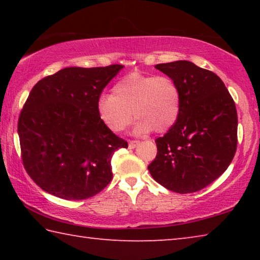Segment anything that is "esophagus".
<instances>
[{
    "mask_svg": "<svg viewBox=\"0 0 260 260\" xmlns=\"http://www.w3.org/2000/svg\"><path fill=\"white\" fill-rule=\"evenodd\" d=\"M140 142L139 141H136V140H129L128 141V148L129 149H134L136 146H138Z\"/></svg>",
    "mask_w": 260,
    "mask_h": 260,
    "instance_id": "1",
    "label": "esophagus"
}]
</instances>
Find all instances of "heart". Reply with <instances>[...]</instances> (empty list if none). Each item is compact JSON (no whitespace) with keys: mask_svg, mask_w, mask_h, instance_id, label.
I'll return each instance as SVG.
<instances>
[{"mask_svg":"<svg viewBox=\"0 0 260 260\" xmlns=\"http://www.w3.org/2000/svg\"><path fill=\"white\" fill-rule=\"evenodd\" d=\"M180 110V89L167 76L128 74L113 86L112 94L101 95L98 101L101 121L114 133H121L129 126L133 112L139 118L136 134L152 129L164 133L178 120Z\"/></svg>","mask_w":260,"mask_h":260,"instance_id":"heart-1","label":"heart"}]
</instances>
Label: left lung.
Listing matches in <instances>:
<instances>
[{
    "mask_svg": "<svg viewBox=\"0 0 260 260\" xmlns=\"http://www.w3.org/2000/svg\"><path fill=\"white\" fill-rule=\"evenodd\" d=\"M155 68L177 82L181 110L175 124L156 140L157 156L148 170L169 190L199 191L225 172L234 158V100L217 74L191 61L177 60Z\"/></svg>",
    "mask_w": 260,
    "mask_h": 260,
    "instance_id": "1",
    "label": "left lung"
}]
</instances>
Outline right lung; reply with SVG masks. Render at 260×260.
Returning a JSON list of instances; mask_svg holds the SVG:
<instances>
[{"mask_svg":"<svg viewBox=\"0 0 260 260\" xmlns=\"http://www.w3.org/2000/svg\"><path fill=\"white\" fill-rule=\"evenodd\" d=\"M121 69L65 68L32 88L18 135L26 172L42 190L80 201L112 180L113 152L128 144L101 121L98 101Z\"/></svg>","mask_w":260,"mask_h":260,"instance_id":"obj_1","label":"right lung"}]
</instances>
